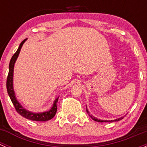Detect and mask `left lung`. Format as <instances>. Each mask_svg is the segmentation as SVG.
I'll return each instance as SVG.
<instances>
[{
	"label": "left lung",
	"mask_w": 147,
	"mask_h": 147,
	"mask_svg": "<svg viewBox=\"0 0 147 147\" xmlns=\"http://www.w3.org/2000/svg\"><path fill=\"white\" fill-rule=\"evenodd\" d=\"M86 110H87V114H88V115H90V117L92 118V119L93 120H94V121H99V122H112V121H119V120L122 119L123 118H124V117H120V118H118V119H115V120H100V119H97V118H96V117H93L92 115H90V112H88V110H87V109H86Z\"/></svg>",
	"instance_id": "8db88e82"
}]
</instances>
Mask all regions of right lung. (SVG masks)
I'll list each match as a JSON object with an SVG mask.
<instances>
[{
    "instance_id": "add662e5",
    "label": "right lung",
    "mask_w": 147,
    "mask_h": 147,
    "mask_svg": "<svg viewBox=\"0 0 147 147\" xmlns=\"http://www.w3.org/2000/svg\"><path fill=\"white\" fill-rule=\"evenodd\" d=\"M26 40L25 39L21 42V43L19 45L18 49L17 51L16 52L14 55L12 57L11 60L10 61L9 64V72H8V78H7V82H6V87H7V91H8V95H9L10 100H11L12 102H13V105H14L15 108H16V111L19 115H21L23 117L26 118V119L32 120V121H48V120L53 119L55 115L56 112H57V100H58L59 97H56L55 100L54 102H53V107L50 110L47 111V112H38V113H35V112H30V111L27 110L25 108L22 107V105L19 103L16 99V94H15L14 89H13V69H14V65L16 63V60H17L18 57L19 55L21 47L23 46L24 42H26Z\"/></svg>"
}]
</instances>
